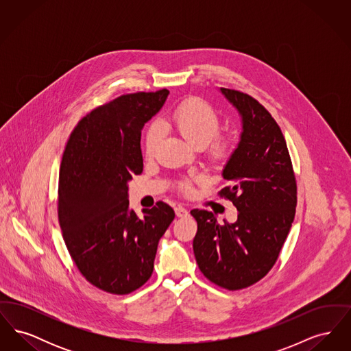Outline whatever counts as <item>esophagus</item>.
Instances as JSON below:
<instances>
[{"mask_svg": "<svg viewBox=\"0 0 351 351\" xmlns=\"http://www.w3.org/2000/svg\"><path fill=\"white\" fill-rule=\"evenodd\" d=\"M175 213H176V217H186L188 216V210L183 206H176Z\"/></svg>", "mask_w": 351, "mask_h": 351, "instance_id": "obj_1", "label": "esophagus"}]
</instances>
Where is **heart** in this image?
<instances>
[{"label": "heart", "mask_w": 351, "mask_h": 351, "mask_svg": "<svg viewBox=\"0 0 351 351\" xmlns=\"http://www.w3.org/2000/svg\"><path fill=\"white\" fill-rule=\"evenodd\" d=\"M172 123L184 139L196 149H204L209 145V155L216 163H223L233 152V142L228 139H217L219 132V117L217 112L201 100L183 102L172 114ZM165 136V128L160 122H154L149 128L145 139L146 155L151 156L159 147ZM202 183V178H193L180 183L184 193L192 192V183Z\"/></svg>", "instance_id": "b5f03b06"}]
</instances>
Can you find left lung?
Listing matches in <instances>:
<instances>
[{"mask_svg":"<svg viewBox=\"0 0 351 351\" xmlns=\"http://www.w3.org/2000/svg\"><path fill=\"white\" fill-rule=\"evenodd\" d=\"M241 117L239 141L222 169L230 183L219 193L238 210L237 221L218 223L212 212L193 209V252L201 272L235 291L259 282L275 265L291 230L296 182L283 134L249 95L219 88Z\"/></svg>","mask_w":351,"mask_h":351,"instance_id":"obj_1","label":"left lung"}]
</instances>
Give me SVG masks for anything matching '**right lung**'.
<instances>
[{"mask_svg": "<svg viewBox=\"0 0 351 351\" xmlns=\"http://www.w3.org/2000/svg\"><path fill=\"white\" fill-rule=\"evenodd\" d=\"M167 89L125 95L84 117L68 141L59 173V223L84 278L126 295L150 279L159 239L175 218L159 201L129 206V182L143 171L141 132L165 105Z\"/></svg>", "mask_w": 351, "mask_h": 351, "instance_id": "right-lung-1", "label": "right lung"}]
</instances>
